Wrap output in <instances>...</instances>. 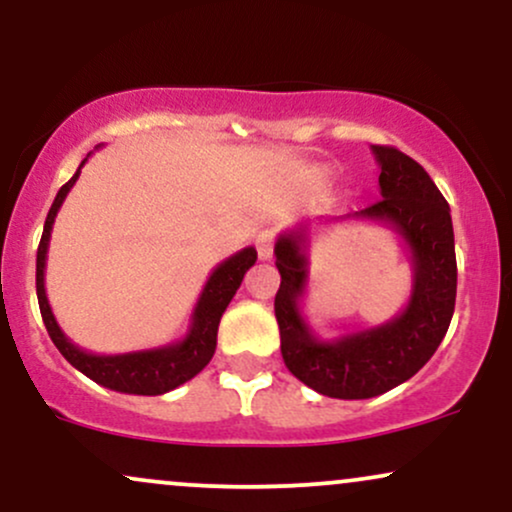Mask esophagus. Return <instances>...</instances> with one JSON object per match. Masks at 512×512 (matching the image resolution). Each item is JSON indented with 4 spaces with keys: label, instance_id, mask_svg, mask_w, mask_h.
<instances>
[{
    "label": "esophagus",
    "instance_id": "obj_1",
    "mask_svg": "<svg viewBox=\"0 0 512 512\" xmlns=\"http://www.w3.org/2000/svg\"><path fill=\"white\" fill-rule=\"evenodd\" d=\"M255 248H257V257H260V260H269L274 252V233L262 231L255 240Z\"/></svg>",
    "mask_w": 512,
    "mask_h": 512
}]
</instances>
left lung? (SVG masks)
Here are the masks:
<instances>
[{
	"mask_svg": "<svg viewBox=\"0 0 512 512\" xmlns=\"http://www.w3.org/2000/svg\"><path fill=\"white\" fill-rule=\"evenodd\" d=\"M370 149L380 166L383 199L344 219L385 223L402 238L411 262V293L402 313L368 330L317 337L301 310L313 223H296L274 245L281 274L274 298L281 356L301 383L334 399L378 397L407 383L436 354L455 313L457 260L448 202L414 158L395 146Z\"/></svg>",
	"mask_w": 512,
	"mask_h": 512,
	"instance_id": "left-lung-1",
	"label": "left lung"
}]
</instances>
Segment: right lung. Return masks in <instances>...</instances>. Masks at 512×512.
Masks as SVG:
<instances>
[{
	"label": "right lung",
	"instance_id": "right-lung-1",
	"mask_svg": "<svg viewBox=\"0 0 512 512\" xmlns=\"http://www.w3.org/2000/svg\"><path fill=\"white\" fill-rule=\"evenodd\" d=\"M91 156V154H88ZM88 156L81 161V166L72 175L67 185L60 187L55 202L48 211L45 219L43 238L38 245V260H35V291H38V305L40 315H43L45 327H48L50 339L55 342L60 354L67 358L76 370L91 378L93 383L108 387V390L125 392V395H166V392L175 390L195 375L211 361L216 351V332H219L221 315L226 313L228 303L236 296L240 289V281L252 264L257 262L255 248H243L228 260L216 264L214 272L209 274L207 284H204L202 293H199L195 310H192L190 327L187 334L178 342L156 346V349L144 351H129V354H91V351L76 346L62 327L57 325L55 315L48 303V293H45V264H48V248H50V233L52 223H55L57 211H60L62 202L67 199L69 190L74 182L79 180L81 168L88 161Z\"/></svg>",
	"mask_w": 512,
	"mask_h": 512
}]
</instances>
